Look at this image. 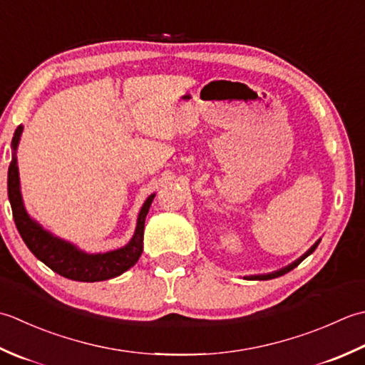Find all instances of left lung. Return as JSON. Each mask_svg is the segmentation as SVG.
<instances>
[{"instance_id":"1","label":"left lung","mask_w":365,"mask_h":365,"mask_svg":"<svg viewBox=\"0 0 365 365\" xmlns=\"http://www.w3.org/2000/svg\"><path fill=\"white\" fill-rule=\"evenodd\" d=\"M319 241L322 240H318L314 245H312V247L306 252V254L304 255H301L299 258L297 259H294L293 263H289V264H287L285 267H280V269H277V271H272V272H267V274H255V276H245L244 279H247V280H271V279H276V277H280V276H284V274H287V272H289L292 269H294V267L299 264L302 259H306L310 254H314V250L318 247V244H319Z\"/></svg>"}]
</instances>
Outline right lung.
Instances as JSON below:
<instances>
[{
    "instance_id": "add662e5",
    "label": "right lung",
    "mask_w": 365,
    "mask_h": 365,
    "mask_svg": "<svg viewBox=\"0 0 365 365\" xmlns=\"http://www.w3.org/2000/svg\"><path fill=\"white\" fill-rule=\"evenodd\" d=\"M21 132H24V125L20 124L14 132L11 143L12 160L9 172H7V195H9L17 230L21 240L28 245V249L33 252V255L37 259L47 264L51 271H55L66 279L77 282H101L121 276L123 272L138 262L141 252H143L145 219L155 193H151L141 206L137 217L135 232H133V236L128 244L120 249L98 252V254L81 250L73 242L61 240V237L50 233L48 230L43 228L39 222H36L28 214L20 190V175L17 165V148Z\"/></svg>"
}]
</instances>
